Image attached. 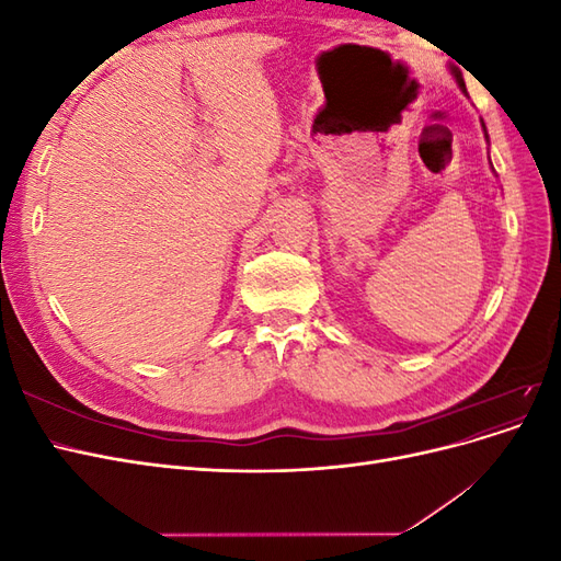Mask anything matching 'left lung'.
Returning a JSON list of instances; mask_svg holds the SVG:
<instances>
[{
    "instance_id": "obj_1",
    "label": "left lung",
    "mask_w": 561,
    "mask_h": 561,
    "mask_svg": "<svg viewBox=\"0 0 561 561\" xmlns=\"http://www.w3.org/2000/svg\"><path fill=\"white\" fill-rule=\"evenodd\" d=\"M451 72H454V77H456V81H458V87H461V91L466 93V83H463V77H461V72H458L456 67H451ZM482 128H484V124H482ZM484 135H486V128H484ZM486 140H489V135H486Z\"/></svg>"
}]
</instances>
